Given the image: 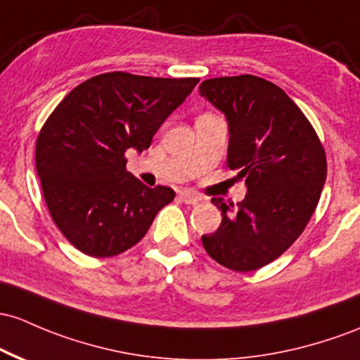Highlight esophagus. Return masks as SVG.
I'll return each mask as SVG.
<instances>
[{"label": "esophagus", "instance_id": "34e87169", "mask_svg": "<svg viewBox=\"0 0 360 360\" xmlns=\"http://www.w3.org/2000/svg\"><path fill=\"white\" fill-rule=\"evenodd\" d=\"M179 198L184 201V203H188V205H196L198 203V201H201V198L198 195H195V193H189V191H183V193H179Z\"/></svg>", "mask_w": 360, "mask_h": 360}]
</instances>
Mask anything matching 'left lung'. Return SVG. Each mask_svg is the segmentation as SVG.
<instances>
[{
    "label": "left lung",
    "mask_w": 360,
    "mask_h": 360,
    "mask_svg": "<svg viewBox=\"0 0 360 360\" xmlns=\"http://www.w3.org/2000/svg\"><path fill=\"white\" fill-rule=\"evenodd\" d=\"M200 96L224 112L227 165L248 188L238 205L212 198L222 224L201 243L225 268L258 270L306 229L326 181L325 150L302 110L264 78H210L200 85Z\"/></svg>",
    "instance_id": "obj_1"
}]
</instances>
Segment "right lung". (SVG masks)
Wrapping results in <instances>:
<instances>
[{
    "instance_id": "1",
    "label": "right lung",
    "mask_w": 360,
    "mask_h": 360,
    "mask_svg": "<svg viewBox=\"0 0 360 360\" xmlns=\"http://www.w3.org/2000/svg\"><path fill=\"white\" fill-rule=\"evenodd\" d=\"M198 78L97 75L75 86L47 117L35 167L51 217L77 250L108 258L147 234L176 193L126 171L124 152H143Z\"/></svg>"
}]
</instances>
